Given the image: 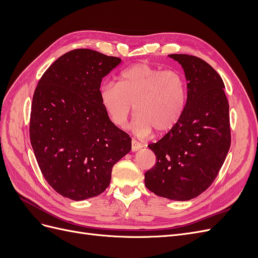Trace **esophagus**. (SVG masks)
<instances>
[{
	"instance_id": "34e87169",
	"label": "esophagus",
	"mask_w": 258,
	"mask_h": 258,
	"mask_svg": "<svg viewBox=\"0 0 258 258\" xmlns=\"http://www.w3.org/2000/svg\"><path fill=\"white\" fill-rule=\"evenodd\" d=\"M142 147H143V145L141 143H139L138 141H135V140H132L131 141V151L132 152H138L141 150Z\"/></svg>"
}]
</instances>
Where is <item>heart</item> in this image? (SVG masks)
Masks as SVG:
<instances>
[{
  "instance_id": "1",
  "label": "heart",
  "mask_w": 258,
  "mask_h": 258,
  "mask_svg": "<svg viewBox=\"0 0 258 258\" xmlns=\"http://www.w3.org/2000/svg\"><path fill=\"white\" fill-rule=\"evenodd\" d=\"M100 99L111 120L119 127L127 122L135 107L137 115L130 128L144 138L153 129L163 134L175 126L185 106L186 87L179 73L139 63L124 70L118 84L101 85Z\"/></svg>"
}]
</instances>
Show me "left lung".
Returning <instances> with one entry per match:
<instances>
[{"label":"left lung","mask_w":258,"mask_h":258,"mask_svg":"<svg viewBox=\"0 0 258 258\" xmlns=\"http://www.w3.org/2000/svg\"><path fill=\"white\" fill-rule=\"evenodd\" d=\"M187 81L181 118L158 142L148 145L156 165L145 173V186L157 196L186 201L213 183L230 147L229 104L225 85L200 58L173 53Z\"/></svg>","instance_id":"8db88e82"}]
</instances>
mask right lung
I'll list each match as a JSON object with an SVG mask.
<instances>
[{"instance_id":"obj_1","label":"right lung","mask_w":258,"mask_h":258,"mask_svg":"<svg viewBox=\"0 0 258 258\" xmlns=\"http://www.w3.org/2000/svg\"><path fill=\"white\" fill-rule=\"evenodd\" d=\"M121 62L92 49H74L46 70L34 91L30 140L38 167L61 196L75 201L102 194L112 168L131 151V138L101 102L103 77Z\"/></svg>"}]
</instances>
